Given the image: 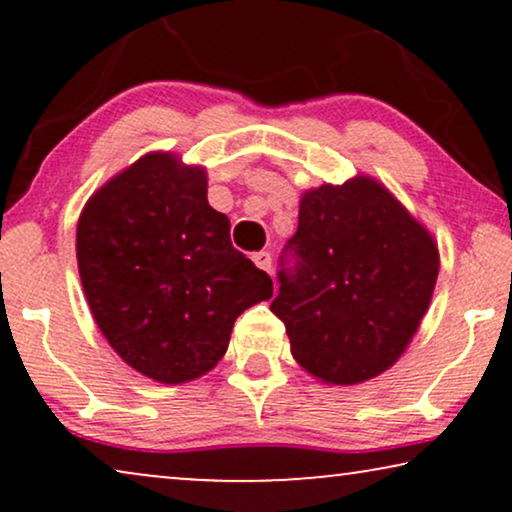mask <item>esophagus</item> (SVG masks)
<instances>
[{"label": "esophagus", "mask_w": 512, "mask_h": 512, "mask_svg": "<svg viewBox=\"0 0 512 512\" xmlns=\"http://www.w3.org/2000/svg\"><path fill=\"white\" fill-rule=\"evenodd\" d=\"M251 261H254L258 268L270 272L272 270V256L268 254V251H256L254 256H251Z\"/></svg>", "instance_id": "1"}]
</instances>
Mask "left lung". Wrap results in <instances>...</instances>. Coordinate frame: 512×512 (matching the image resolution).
I'll return each instance as SVG.
<instances>
[{"instance_id": "left-lung-1", "label": "left lung", "mask_w": 512, "mask_h": 512, "mask_svg": "<svg viewBox=\"0 0 512 512\" xmlns=\"http://www.w3.org/2000/svg\"><path fill=\"white\" fill-rule=\"evenodd\" d=\"M279 263L270 310L293 359L326 384H359L401 359L429 310L440 258L429 230L359 174L303 195Z\"/></svg>"}]
</instances>
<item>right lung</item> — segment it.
<instances>
[{"label":"right lung","mask_w":512,"mask_h":512,"mask_svg":"<svg viewBox=\"0 0 512 512\" xmlns=\"http://www.w3.org/2000/svg\"><path fill=\"white\" fill-rule=\"evenodd\" d=\"M90 312L114 352L151 380L191 382L226 354L235 319L272 279L230 242L205 167L153 151L90 195L76 226Z\"/></svg>","instance_id":"add662e5"}]
</instances>
